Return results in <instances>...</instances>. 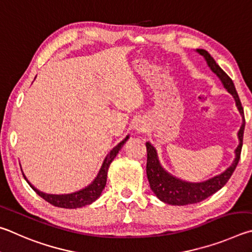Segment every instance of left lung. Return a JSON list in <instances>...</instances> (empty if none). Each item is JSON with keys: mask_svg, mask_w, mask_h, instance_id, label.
Segmentation results:
<instances>
[{"mask_svg": "<svg viewBox=\"0 0 252 252\" xmlns=\"http://www.w3.org/2000/svg\"><path fill=\"white\" fill-rule=\"evenodd\" d=\"M196 52L204 57L208 67L213 70V73L217 75V77L222 83L223 87L230 94L236 101V106L242 117V124L239 131H238V139L239 145L235 149V159L232 164L223 171V173L215 176L213 178H209L205 182L200 183H190L177 178L176 176L168 173L164 167L161 166L156 148L153 145L147 142V166L146 173L149 185L153 192L155 193L158 199L161 200L165 204L174 205V206H186L197 204L205 200L206 198L214 195L215 192L220 190L224 185L227 184L229 178L231 177L233 171L238 165V161L240 159V153L242 148V139H244V130H245V116L244 108H242L239 96L237 94L235 85L231 81V78L220 68V66L216 63V61L210 56V54L206 50L197 48Z\"/></svg>", "mask_w": 252, "mask_h": 252, "instance_id": "8db88e82", "label": "left lung"}]
</instances>
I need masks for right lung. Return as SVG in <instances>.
<instances>
[{
  "label": "right lung",
  "instance_id": "obj_1",
  "mask_svg": "<svg viewBox=\"0 0 252 252\" xmlns=\"http://www.w3.org/2000/svg\"><path fill=\"white\" fill-rule=\"evenodd\" d=\"M128 138H129V135H127L121 143L117 144L116 146H115L112 151L107 154V156L105 157V159L103 161V164H101L100 169L95 177V179L93 180L88 186H86L85 188H82L81 190H77L70 193H62V195H53V193L43 192L41 190H38L37 188H35L33 185L29 182V179L26 178V176L24 175L23 171H22V173H23L24 178L31 186V188H32L39 197H42L44 200L50 202L51 205L60 207V208H66V209L81 208V207L93 204V202H94L97 198L101 195V191H103V189L106 186L107 171H108L109 166L114 160V158L117 156L118 152L121 151L122 147L124 146V144L128 140Z\"/></svg>",
  "mask_w": 252,
  "mask_h": 252
}]
</instances>
